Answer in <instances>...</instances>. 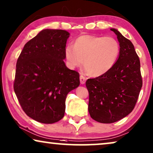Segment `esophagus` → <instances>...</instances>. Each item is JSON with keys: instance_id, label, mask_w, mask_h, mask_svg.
<instances>
[{"instance_id": "esophagus-1", "label": "esophagus", "mask_w": 153, "mask_h": 153, "mask_svg": "<svg viewBox=\"0 0 153 153\" xmlns=\"http://www.w3.org/2000/svg\"><path fill=\"white\" fill-rule=\"evenodd\" d=\"M80 83L82 85L85 84V82H86V78H85V77L83 76V75H80Z\"/></svg>"}]
</instances>
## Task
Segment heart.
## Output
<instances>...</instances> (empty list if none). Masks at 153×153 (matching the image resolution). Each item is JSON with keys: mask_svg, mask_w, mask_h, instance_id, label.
Segmentation results:
<instances>
[{"mask_svg": "<svg viewBox=\"0 0 153 153\" xmlns=\"http://www.w3.org/2000/svg\"><path fill=\"white\" fill-rule=\"evenodd\" d=\"M120 45L114 38L82 35L73 45L64 49L66 64L70 68H78L84 62L85 70L92 76H100L114 66L120 54Z\"/></svg>", "mask_w": 153, "mask_h": 153, "instance_id": "obj_1", "label": "heart"}]
</instances>
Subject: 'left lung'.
<instances>
[{
	"label": "left lung",
	"instance_id": "8db88e82",
	"mask_svg": "<svg viewBox=\"0 0 153 153\" xmlns=\"http://www.w3.org/2000/svg\"><path fill=\"white\" fill-rule=\"evenodd\" d=\"M120 43V54L108 72L88 79V110L101 123H113L133 111L142 87L140 64L134 45L115 28H111Z\"/></svg>",
	"mask_w": 153,
	"mask_h": 153
}]
</instances>
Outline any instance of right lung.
<instances>
[{"instance_id":"1","label":"right lung","mask_w":153,"mask_h":153,"mask_svg":"<svg viewBox=\"0 0 153 153\" xmlns=\"http://www.w3.org/2000/svg\"><path fill=\"white\" fill-rule=\"evenodd\" d=\"M69 36L65 30H42L26 42L17 59L14 90L25 113L39 123L62 120L67 94L80 85L79 73L64 62Z\"/></svg>"}]
</instances>
